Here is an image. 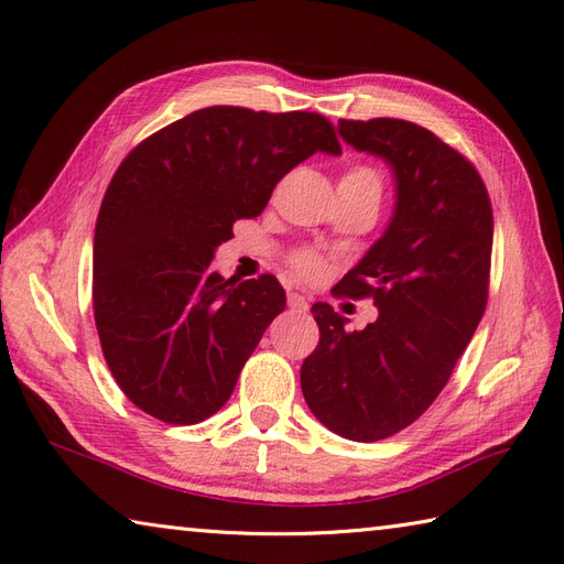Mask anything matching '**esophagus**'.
<instances>
[{
    "mask_svg": "<svg viewBox=\"0 0 564 564\" xmlns=\"http://www.w3.org/2000/svg\"><path fill=\"white\" fill-rule=\"evenodd\" d=\"M289 308H292V311H296V313H305V311H308L311 308V303H308V299H305V296H301V294H289Z\"/></svg>",
    "mask_w": 564,
    "mask_h": 564,
    "instance_id": "34e87169",
    "label": "esophagus"
}]
</instances>
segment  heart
Masks as SVG:
<instances>
[{"mask_svg": "<svg viewBox=\"0 0 564 564\" xmlns=\"http://www.w3.org/2000/svg\"><path fill=\"white\" fill-rule=\"evenodd\" d=\"M346 178L352 181V183L373 185V187H379V191H381L379 176L373 174L371 169H367V166L352 169V172H350ZM294 268H296L299 275L305 278V280H317V278L322 275V272H324V263H322V259H317L315 253H299V256H294Z\"/></svg>", "mask_w": 564, "mask_h": 564, "instance_id": "obj_1", "label": "heart"}]
</instances>
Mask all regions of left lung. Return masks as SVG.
I'll list each match as a JSON object with an SVG mask.
<instances>
[{
	"label": "left lung",
	"mask_w": 564,
	"mask_h": 564,
	"mask_svg": "<svg viewBox=\"0 0 564 564\" xmlns=\"http://www.w3.org/2000/svg\"><path fill=\"white\" fill-rule=\"evenodd\" d=\"M338 135L381 158L395 181L383 235L338 289L371 296L379 317L348 332L315 303L319 344L301 367L315 419L340 437L395 435L433 404L487 305L494 218L475 166L435 133L404 119H340Z\"/></svg>",
	"instance_id": "1"
}]
</instances>
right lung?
Segmentation results:
<instances>
[{
  "mask_svg": "<svg viewBox=\"0 0 564 564\" xmlns=\"http://www.w3.org/2000/svg\"><path fill=\"white\" fill-rule=\"evenodd\" d=\"M315 152L340 155L322 115L212 106L119 164L94 232V317L117 386L145 414L191 425L232 395L286 296L272 275L226 280L214 253Z\"/></svg>",
  "mask_w": 564,
  "mask_h": 564,
  "instance_id": "add662e5",
  "label": "right lung"
}]
</instances>
